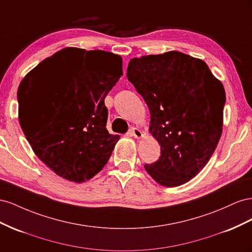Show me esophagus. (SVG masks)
<instances>
[{
  "label": "esophagus",
  "mask_w": 252,
  "mask_h": 252,
  "mask_svg": "<svg viewBox=\"0 0 252 252\" xmlns=\"http://www.w3.org/2000/svg\"><path fill=\"white\" fill-rule=\"evenodd\" d=\"M130 134H131L132 136H134L135 138H141L142 136H143L142 132L139 130L138 127H132L131 130H130Z\"/></svg>",
  "instance_id": "34e87169"
}]
</instances>
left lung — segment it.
Instances as JSON below:
<instances>
[{"mask_svg": "<svg viewBox=\"0 0 252 252\" xmlns=\"http://www.w3.org/2000/svg\"><path fill=\"white\" fill-rule=\"evenodd\" d=\"M126 77L145 99L149 131L160 145L159 159L146 171L164 187L189 182L221 136L224 86L203 60L175 50L131 59Z\"/></svg>", "mask_w": 252, "mask_h": 252, "instance_id": "8db88e82", "label": "left lung"}]
</instances>
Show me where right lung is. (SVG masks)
<instances>
[{
	"mask_svg": "<svg viewBox=\"0 0 252 252\" xmlns=\"http://www.w3.org/2000/svg\"><path fill=\"white\" fill-rule=\"evenodd\" d=\"M121 76L120 56L66 47L21 81V127L34 154L57 175L83 183L110 159L120 137L106 130L104 98Z\"/></svg>",
	"mask_w": 252,
	"mask_h": 252,
	"instance_id": "1",
	"label": "right lung"
}]
</instances>
